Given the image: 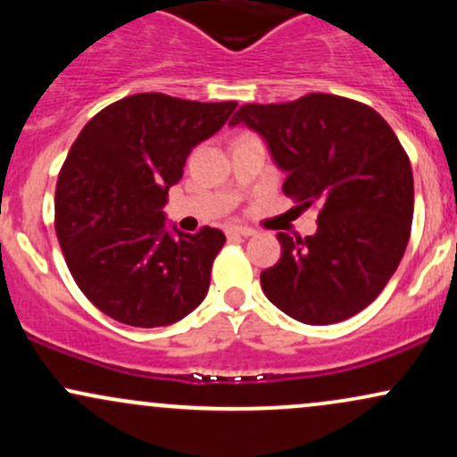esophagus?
<instances>
[{
  "label": "esophagus",
  "instance_id": "obj_1",
  "mask_svg": "<svg viewBox=\"0 0 457 457\" xmlns=\"http://www.w3.org/2000/svg\"><path fill=\"white\" fill-rule=\"evenodd\" d=\"M225 232H228V236H245V238H246V236H253L255 229L245 228V225H229Z\"/></svg>",
  "mask_w": 457,
  "mask_h": 457
}]
</instances>
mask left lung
Instances as JSON below:
<instances>
[{
    "mask_svg": "<svg viewBox=\"0 0 457 457\" xmlns=\"http://www.w3.org/2000/svg\"><path fill=\"white\" fill-rule=\"evenodd\" d=\"M229 124L262 135L283 193L320 206L313 236L277 234L281 258L262 290L305 324H335L365 309L400 266L411 238L414 187L408 154L378 112L335 94L243 104Z\"/></svg>",
    "mask_w": 457,
    "mask_h": 457,
    "instance_id": "1",
    "label": "left lung"
}]
</instances>
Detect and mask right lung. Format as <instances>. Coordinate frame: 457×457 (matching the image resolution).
<instances>
[{
	"instance_id": "right-lung-1",
	"label": "right lung",
	"mask_w": 457,
	"mask_h": 457,
	"mask_svg": "<svg viewBox=\"0 0 457 457\" xmlns=\"http://www.w3.org/2000/svg\"><path fill=\"white\" fill-rule=\"evenodd\" d=\"M236 101L159 92L109 104L83 127L55 187V234L79 290L129 327L174 324L206 298L221 229L167 232L162 206L187 156Z\"/></svg>"
}]
</instances>
